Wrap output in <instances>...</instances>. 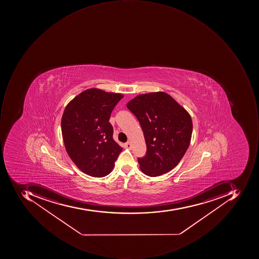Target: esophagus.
Segmentation results:
<instances>
[{
  "label": "esophagus",
  "instance_id": "34e87169",
  "mask_svg": "<svg viewBox=\"0 0 259 259\" xmlns=\"http://www.w3.org/2000/svg\"><path fill=\"white\" fill-rule=\"evenodd\" d=\"M124 146H125V148H127V149H131V148H132V144H131L130 142H126V143L124 144Z\"/></svg>",
  "mask_w": 259,
  "mask_h": 259
}]
</instances>
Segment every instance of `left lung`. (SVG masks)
<instances>
[{
	"label": "left lung",
	"instance_id": "obj_1",
	"mask_svg": "<svg viewBox=\"0 0 259 259\" xmlns=\"http://www.w3.org/2000/svg\"><path fill=\"white\" fill-rule=\"evenodd\" d=\"M127 107L137 117L146 140V155L138 158L141 170L157 177L174 169L191 142L192 120L188 111L163 92L137 96Z\"/></svg>",
	"mask_w": 259,
	"mask_h": 259
}]
</instances>
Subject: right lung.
I'll list each match as a JSON object with an SVG mask.
<instances>
[{"label":"right lung","instance_id":"right-lung-1","mask_svg":"<svg viewBox=\"0 0 259 259\" xmlns=\"http://www.w3.org/2000/svg\"><path fill=\"white\" fill-rule=\"evenodd\" d=\"M120 93L90 89L74 97L64 109L61 132L71 160L83 172L103 178L111 172L123 150L113 140L110 114L123 98Z\"/></svg>","mask_w":259,"mask_h":259}]
</instances>
